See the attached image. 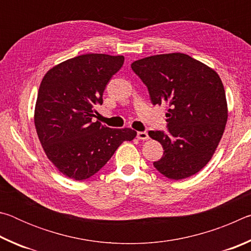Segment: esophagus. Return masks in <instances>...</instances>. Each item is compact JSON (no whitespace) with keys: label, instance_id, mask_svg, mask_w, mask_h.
<instances>
[{"label":"esophagus","instance_id":"esophagus-1","mask_svg":"<svg viewBox=\"0 0 251 251\" xmlns=\"http://www.w3.org/2000/svg\"><path fill=\"white\" fill-rule=\"evenodd\" d=\"M137 138L141 139V141H147V139L150 138V136H148L146 131H138Z\"/></svg>","mask_w":251,"mask_h":251}]
</instances>
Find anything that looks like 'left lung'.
Returning <instances> with one entry per match:
<instances>
[{
	"mask_svg": "<svg viewBox=\"0 0 251 251\" xmlns=\"http://www.w3.org/2000/svg\"><path fill=\"white\" fill-rule=\"evenodd\" d=\"M130 66L147 86L151 103L167 106V133L148 131L164 148L155 168L175 180L197 174L215 154L228 118L217 72L182 53L152 55Z\"/></svg>",
	"mask_w": 251,
	"mask_h": 251,
	"instance_id": "1",
	"label": "left lung"
}]
</instances>
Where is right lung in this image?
Returning a JSON list of instances; mask_svg holds the SVG:
<instances>
[{
    "label": "right lung",
    "mask_w": 251,
    "mask_h": 251,
    "mask_svg": "<svg viewBox=\"0 0 251 251\" xmlns=\"http://www.w3.org/2000/svg\"><path fill=\"white\" fill-rule=\"evenodd\" d=\"M123 64V55L84 54L55 65L42 79L34 124L45 155L66 177H92L123 142L137 135L131 128H109L93 121L106 84Z\"/></svg>",
    "instance_id": "add662e5"
}]
</instances>
